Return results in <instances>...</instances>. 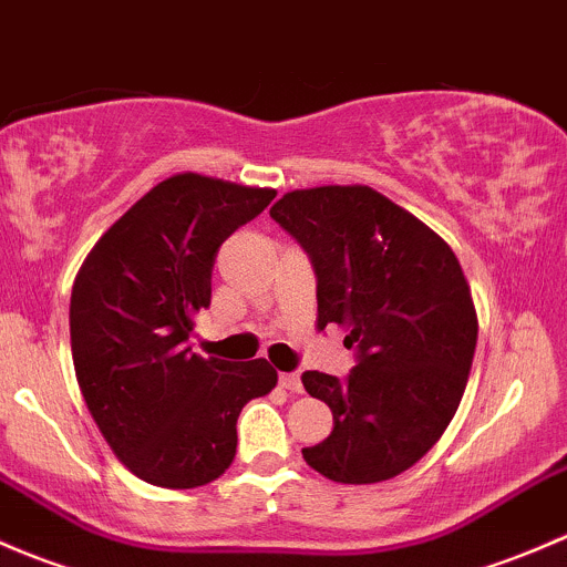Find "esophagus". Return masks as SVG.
I'll return each mask as SVG.
<instances>
[{"mask_svg":"<svg viewBox=\"0 0 567 567\" xmlns=\"http://www.w3.org/2000/svg\"><path fill=\"white\" fill-rule=\"evenodd\" d=\"M281 388L289 390V393H302L300 373H281Z\"/></svg>","mask_w":567,"mask_h":567,"instance_id":"esophagus-1","label":"esophagus"}]
</instances>
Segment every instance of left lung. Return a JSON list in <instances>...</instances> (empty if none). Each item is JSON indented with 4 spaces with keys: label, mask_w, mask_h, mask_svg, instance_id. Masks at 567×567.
Masks as SVG:
<instances>
[{
    "label": "left lung",
    "mask_w": 567,
    "mask_h": 567,
    "mask_svg": "<svg viewBox=\"0 0 567 567\" xmlns=\"http://www.w3.org/2000/svg\"><path fill=\"white\" fill-rule=\"evenodd\" d=\"M270 215L311 256L317 327H343L358 347L347 379L302 373L336 423L302 458L327 481H390L436 445L464 395L477 343L464 270L434 229L369 185L291 190Z\"/></svg>",
    "instance_id": "1"
}]
</instances>
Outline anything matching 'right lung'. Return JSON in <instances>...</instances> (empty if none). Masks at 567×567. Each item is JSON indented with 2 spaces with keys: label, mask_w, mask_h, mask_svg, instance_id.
<instances>
[{
  "label": "right lung",
  "mask_w": 567,
  "mask_h": 567,
  "mask_svg": "<svg viewBox=\"0 0 567 567\" xmlns=\"http://www.w3.org/2000/svg\"><path fill=\"white\" fill-rule=\"evenodd\" d=\"M272 188L183 172L147 190L86 254L70 295V349L92 420L114 456L161 488L207 486L237 453V417L278 384L265 358L190 352L220 243Z\"/></svg>",
  "instance_id": "obj_1"
}]
</instances>
